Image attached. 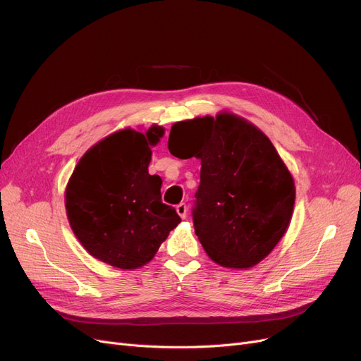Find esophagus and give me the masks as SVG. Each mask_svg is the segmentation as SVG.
Returning <instances> with one entry per match:
<instances>
[{
	"mask_svg": "<svg viewBox=\"0 0 361 361\" xmlns=\"http://www.w3.org/2000/svg\"><path fill=\"white\" fill-rule=\"evenodd\" d=\"M188 211H189V207L185 205L184 202H181V204H178V205H177V212H178V216H180L181 219H185V217H188Z\"/></svg>",
	"mask_w": 361,
	"mask_h": 361,
	"instance_id": "1",
	"label": "esophagus"
}]
</instances>
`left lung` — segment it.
Wrapping results in <instances>:
<instances>
[{
    "label": "left lung",
    "instance_id": "8db88e82",
    "mask_svg": "<svg viewBox=\"0 0 361 361\" xmlns=\"http://www.w3.org/2000/svg\"><path fill=\"white\" fill-rule=\"evenodd\" d=\"M168 149L201 159L192 211L207 255L224 268L263 260L288 228L295 181L264 133L229 113L184 120L171 128Z\"/></svg>",
    "mask_w": 361,
    "mask_h": 361
}]
</instances>
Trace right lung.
Returning <instances> with one entry per match:
<instances>
[{
	"mask_svg": "<svg viewBox=\"0 0 361 361\" xmlns=\"http://www.w3.org/2000/svg\"><path fill=\"white\" fill-rule=\"evenodd\" d=\"M162 126L145 133L123 129L89 149L66 185L65 208L71 229L95 259L118 269L149 263L181 221L162 202V180L150 176V147Z\"/></svg>",
	"mask_w": 361,
	"mask_h": 361,
	"instance_id": "1",
	"label": "right lung"
}]
</instances>
